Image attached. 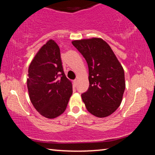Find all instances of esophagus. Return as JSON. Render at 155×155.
<instances>
[{"label": "esophagus", "mask_w": 155, "mask_h": 155, "mask_svg": "<svg viewBox=\"0 0 155 155\" xmlns=\"http://www.w3.org/2000/svg\"><path fill=\"white\" fill-rule=\"evenodd\" d=\"M78 84V80L77 79H75L74 81V86H77Z\"/></svg>", "instance_id": "1"}]
</instances>
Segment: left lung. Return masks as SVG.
<instances>
[{
	"label": "left lung",
	"mask_w": 155,
	"mask_h": 155,
	"mask_svg": "<svg viewBox=\"0 0 155 155\" xmlns=\"http://www.w3.org/2000/svg\"><path fill=\"white\" fill-rule=\"evenodd\" d=\"M71 43L88 66L89 87L81 94L87 110L98 117L111 115L120 105L125 89L123 68L102 39L92 38Z\"/></svg>",
	"instance_id": "left-lung-1"
}]
</instances>
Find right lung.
Instances as JSON below:
<instances>
[{"label": "right lung", "instance_id": "add662e5", "mask_svg": "<svg viewBox=\"0 0 155 155\" xmlns=\"http://www.w3.org/2000/svg\"><path fill=\"white\" fill-rule=\"evenodd\" d=\"M28 77L30 100L39 114L50 119L63 114L72 94V84L64 74L54 40L47 41L35 55Z\"/></svg>", "mask_w": 155, "mask_h": 155}]
</instances>
